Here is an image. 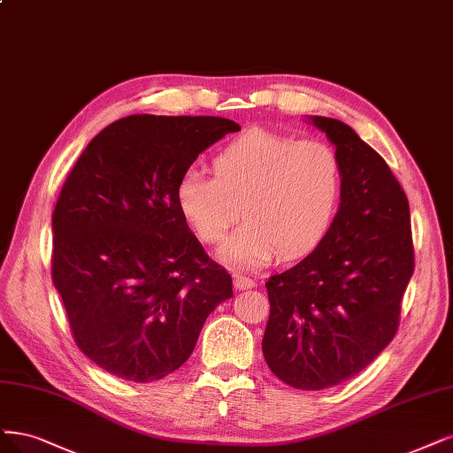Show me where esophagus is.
Listing matches in <instances>:
<instances>
[{
  "label": "esophagus",
  "instance_id": "obj_1",
  "mask_svg": "<svg viewBox=\"0 0 453 453\" xmlns=\"http://www.w3.org/2000/svg\"><path fill=\"white\" fill-rule=\"evenodd\" d=\"M234 287H236L238 290H245V288H253L255 287V280L249 279L245 275H236L234 277Z\"/></svg>",
  "mask_w": 453,
  "mask_h": 453
}]
</instances>
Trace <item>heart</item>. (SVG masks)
<instances>
[{
    "instance_id": "heart-1",
    "label": "heart",
    "mask_w": 453,
    "mask_h": 453,
    "mask_svg": "<svg viewBox=\"0 0 453 453\" xmlns=\"http://www.w3.org/2000/svg\"><path fill=\"white\" fill-rule=\"evenodd\" d=\"M211 174L187 170L176 206L206 245L221 243L243 211L245 225L219 251L243 270L313 253L337 221L345 187L339 155L324 140L260 127L217 150Z\"/></svg>"
}]
</instances>
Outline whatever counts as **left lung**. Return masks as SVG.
Listing matches in <instances>:
<instances>
[{
    "instance_id": "1",
    "label": "left lung",
    "mask_w": 453,
    "mask_h": 453,
    "mask_svg": "<svg viewBox=\"0 0 453 453\" xmlns=\"http://www.w3.org/2000/svg\"><path fill=\"white\" fill-rule=\"evenodd\" d=\"M342 165V202L327 238L266 283L262 352L277 379L324 389L365 369L395 337L414 272L409 200L380 155L334 118L313 116Z\"/></svg>"
}]
</instances>
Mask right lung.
<instances>
[{
    "label": "right lung",
    "instance_id": "obj_1",
    "mask_svg": "<svg viewBox=\"0 0 453 453\" xmlns=\"http://www.w3.org/2000/svg\"><path fill=\"white\" fill-rule=\"evenodd\" d=\"M236 121L134 114L74 163L52 213V280L76 347L112 375L159 380L191 356L208 315L232 298L176 206L178 180Z\"/></svg>",
    "mask_w": 453,
    "mask_h": 453
}]
</instances>
